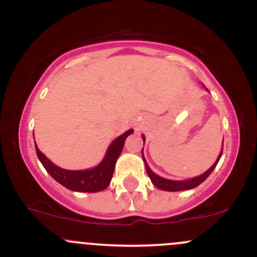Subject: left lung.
<instances>
[{
    "label": "left lung",
    "instance_id": "1",
    "mask_svg": "<svg viewBox=\"0 0 257 257\" xmlns=\"http://www.w3.org/2000/svg\"><path fill=\"white\" fill-rule=\"evenodd\" d=\"M143 140L144 143H145V138L143 137ZM221 155H222V150H221L219 157H217L216 161H215V163L209 168L208 170L204 174H202V175L197 176V178H193V179H190V180H185V181H174V180H168V179H163L161 178V176L156 175L155 173L152 172L151 169H150L149 164H147V162L145 161V158H144V155H143V158H144V163H145V167H146V172H147V175L150 176V179H151L152 184L156 186V187L159 188V190H163V191H169V192H178V191H185V190H191V188H194L197 187V186H199L202 184L204 180L208 178L209 175H210L211 173H213V170L215 169V167H216V164L219 163L220 158H221Z\"/></svg>",
    "mask_w": 257,
    "mask_h": 257
}]
</instances>
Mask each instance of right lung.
<instances>
[{"label": "right lung", "instance_id": "right-lung-1", "mask_svg": "<svg viewBox=\"0 0 257 257\" xmlns=\"http://www.w3.org/2000/svg\"><path fill=\"white\" fill-rule=\"evenodd\" d=\"M133 132H134L133 129H129L124 134H122L116 140L112 141L101 163L93 168V169L87 170H66L63 169V168H59L55 164H53L38 150L36 144H35V147H36L37 157L42 163L44 169L59 184H61L69 190L76 191V192H99V191L105 190L110 185L117 158L119 157L120 152H122L125 139Z\"/></svg>", "mask_w": 257, "mask_h": 257}]
</instances>
